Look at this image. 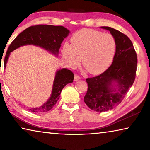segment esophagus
I'll list each match as a JSON object with an SVG mask.
<instances>
[{
	"label": "esophagus",
	"instance_id": "1",
	"mask_svg": "<svg viewBox=\"0 0 150 150\" xmlns=\"http://www.w3.org/2000/svg\"><path fill=\"white\" fill-rule=\"evenodd\" d=\"M81 79V77H79V75H75V78H74V80L76 81H78V80H79Z\"/></svg>",
	"mask_w": 150,
	"mask_h": 150
}]
</instances>
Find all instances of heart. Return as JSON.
Instances as JSON below:
<instances>
[{"instance_id":"1","label":"heart","mask_w":150,"mask_h":150,"mask_svg":"<svg viewBox=\"0 0 150 150\" xmlns=\"http://www.w3.org/2000/svg\"><path fill=\"white\" fill-rule=\"evenodd\" d=\"M71 44L65 43L63 57L71 67L79 64L81 57L85 69L91 74L105 71L115 56L116 43L110 34L91 29H82L75 32L71 38Z\"/></svg>"}]
</instances>
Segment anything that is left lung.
I'll return each instance as SVG.
<instances>
[{
    "label": "left lung",
    "mask_w": 150,
    "mask_h": 150,
    "mask_svg": "<svg viewBox=\"0 0 150 150\" xmlns=\"http://www.w3.org/2000/svg\"><path fill=\"white\" fill-rule=\"evenodd\" d=\"M110 32L116 43V53L111 65L105 72L86 79V105L96 112L108 111L118 106L135 80L137 55L132 42L123 33L112 28L102 26Z\"/></svg>",
    "instance_id": "1"
}]
</instances>
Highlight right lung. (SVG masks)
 Instances as JSON below:
<instances>
[{
	"label": "right lung",
	"mask_w": 150,
	"mask_h": 150,
	"mask_svg": "<svg viewBox=\"0 0 150 150\" xmlns=\"http://www.w3.org/2000/svg\"><path fill=\"white\" fill-rule=\"evenodd\" d=\"M69 34V30L62 26L41 24L28 28L20 33L9 45L4 58V67H6L11 52L22 45H37L57 55L61 44ZM73 79L74 74L71 71L65 68L58 70L55 73L49 99L42 106L30 108L29 110L35 113H42L50 110L59 100L63 87L68 83H73Z\"/></svg>",
	"instance_id": "obj_1"
}]
</instances>
